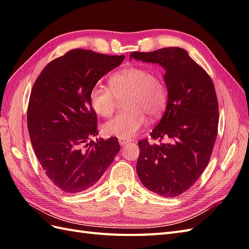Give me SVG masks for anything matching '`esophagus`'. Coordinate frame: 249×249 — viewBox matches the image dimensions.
I'll use <instances>...</instances> for the list:
<instances>
[{
	"mask_svg": "<svg viewBox=\"0 0 249 249\" xmlns=\"http://www.w3.org/2000/svg\"><path fill=\"white\" fill-rule=\"evenodd\" d=\"M119 142H120L121 146H125L127 144H130L131 143L130 140H125V139H119Z\"/></svg>",
	"mask_w": 249,
	"mask_h": 249,
	"instance_id": "34e87169",
	"label": "esophagus"
}]
</instances>
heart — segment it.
<instances>
[{
    "instance_id": "1",
    "label": "heart",
    "mask_w": 249,
    "mask_h": 249,
    "mask_svg": "<svg viewBox=\"0 0 249 249\" xmlns=\"http://www.w3.org/2000/svg\"><path fill=\"white\" fill-rule=\"evenodd\" d=\"M125 98L126 111L102 125L107 137L129 139L146 123V116L156 117L162 111L167 100V89L163 81L144 67L124 68L111 75L109 88L97 84L89 92L92 109L101 117H110L119 101Z\"/></svg>"
}]
</instances>
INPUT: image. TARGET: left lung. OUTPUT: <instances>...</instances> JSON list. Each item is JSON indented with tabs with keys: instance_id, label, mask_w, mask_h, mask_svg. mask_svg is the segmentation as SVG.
<instances>
[{
	"instance_id": "8db88e82",
	"label": "left lung",
	"mask_w": 249,
	"mask_h": 249,
	"mask_svg": "<svg viewBox=\"0 0 249 249\" xmlns=\"http://www.w3.org/2000/svg\"><path fill=\"white\" fill-rule=\"evenodd\" d=\"M130 59L158 63L165 69L167 106L152 131L138 142L137 173L143 185L173 197L185 193L201 177L212 157L219 124V105L212 78L186 50L166 47L133 52Z\"/></svg>"
}]
</instances>
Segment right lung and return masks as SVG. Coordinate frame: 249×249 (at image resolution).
<instances>
[{
  "label": "right lung",
  "instance_id": "1",
  "mask_svg": "<svg viewBox=\"0 0 249 249\" xmlns=\"http://www.w3.org/2000/svg\"><path fill=\"white\" fill-rule=\"evenodd\" d=\"M124 59L72 49L48 63L35 82L27 110L30 141L44 174L64 193L93 186L121 149L118 138L92 141L99 130L89 92Z\"/></svg>",
  "mask_w": 249,
  "mask_h": 249
}]
</instances>
